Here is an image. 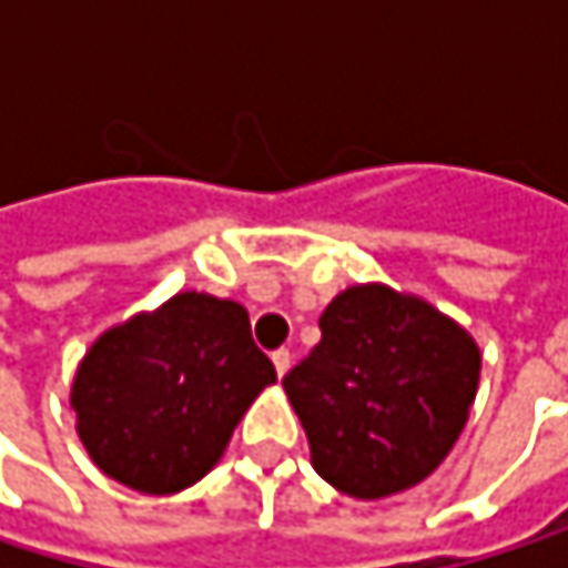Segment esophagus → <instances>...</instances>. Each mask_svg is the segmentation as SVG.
<instances>
[{"label": "esophagus", "mask_w": 568, "mask_h": 568, "mask_svg": "<svg viewBox=\"0 0 568 568\" xmlns=\"http://www.w3.org/2000/svg\"><path fill=\"white\" fill-rule=\"evenodd\" d=\"M273 365H276V372H280V378H283L285 372L292 368V355H288L285 348H280V352H273Z\"/></svg>", "instance_id": "obj_1"}]
</instances>
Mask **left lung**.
Wrapping results in <instances>:
<instances>
[{
  "label": "left lung",
  "mask_w": 568,
  "mask_h": 568,
  "mask_svg": "<svg viewBox=\"0 0 568 568\" xmlns=\"http://www.w3.org/2000/svg\"><path fill=\"white\" fill-rule=\"evenodd\" d=\"M318 325L322 342L283 378L315 474L355 500L417 487L470 417L480 382L474 335L385 283L348 285Z\"/></svg>",
  "instance_id": "obj_1"
}]
</instances>
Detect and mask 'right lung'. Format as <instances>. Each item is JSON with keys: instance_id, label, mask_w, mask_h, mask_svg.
<instances>
[{"instance_id": "1", "label": "right lung", "mask_w": 568, "mask_h": 568, "mask_svg": "<svg viewBox=\"0 0 568 568\" xmlns=\"http://www.w3.org/2000/svg\"><path fill=\"white\" fill-rule=\"evenodd\" d=\"M273 362L233 298L176 292L111 325L78 362L74 430L101 474L171 497L203 480L263 388Z\"/></svg>"}]
</instances>
